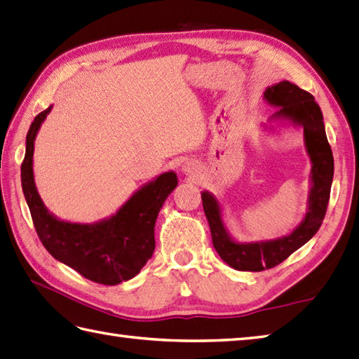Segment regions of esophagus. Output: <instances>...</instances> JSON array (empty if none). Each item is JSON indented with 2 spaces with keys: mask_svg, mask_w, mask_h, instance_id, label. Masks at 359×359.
I'll use <instances>...</instances> for the list:
<instances>
[{
  "mask_svg": "<svg viewBox=\"0 0 359 359\" xmlns=\"http://www.w3.org/2000/svg\"><path fill=\"white\" fill-rule=\"evenodd\" d=\"M182 172H184L185 175H188V177H194L196 172H198V165H196L194 161L187 160L185 163L182 165Z\"/></svg>",
  "mask_w": 359,
  "mask_h": 359,
  "instance_id": "34e87169",
  "label": "esophagus"
}]
</instances>
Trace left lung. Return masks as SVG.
<instances>
[{
	"label": "left lung",
	"instance_id": "left-lung-1",
	"mask_svg": "<svg viewBox=\"0 0 359 359\" xmlns=\"http://www.w3.org/2000/svg\"><path fill=\"white\" fill-rule=\"evenodd\" d=\"M263 100L277 110L269 116L263 129L276 132L275 126H292L304 130V143L311 161L310 191L306 213L291 233L263 241H236L224 222L221 202L210 191H202V205L205 212L213 245L219 257L236 271L259 272L280 264L306 244L319 230L327 212L332 189L334 161L328 144L324 116L314 96L292 82H278L264 90ZM273 123L276 125L273 126Z\"/></svg>",
	"mask_w": 359,
	"mask_h": 359
}]
</instances>
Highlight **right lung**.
<instances>
[{
    "instance_id": "right-lung-1",
    "label": "right lung",
    "mask_w": 359,
    "mask_h": 359,
    "mask_svg": "<svg viewBox=\"0 0 359 359\" xmlns=\"http://www.w3.org/2000/svg\"><path fill=\"white\" fill-rule=\"evenodd\" d=\"M53 105L41 111L26 135L21 187L35 230L46 250L91 282L118 285L142 271L156 249L154 227L160 208L177 187V174L168 171L133 191L109 217L81 224L62 221L41 201L34 180V142Z\"/></svg>"
}]
</instances>
